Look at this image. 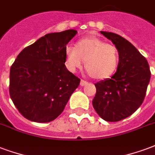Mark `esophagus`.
<instances>
[{
	"instance_id": "obj_1",
	"label": "esophagus",
	"mask_w": 155,
	"mask_h": 155,
	"mask_svg": "<svg viewBox=\"0 0 155 155\" xmlns=\"http://www.w3.org/2000/svg\"><path fill=\"white\" fill-rule=\"evenodd\" d=\"M88 82H86L85 81H84V80H81V86H84V85H86Z\"/></svg>"
}]
</instances>
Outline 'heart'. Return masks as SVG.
Segmentation results:
<instances>
[{"instance_id": "1", "label": "heart", "mask_w": 155, "mask_h": 155, "mask_svg": "<svg viewBox=\"0 0 155 155\" xmlns=\"http://www.w3.org/2000/svg\"><path fill=\"white\" fill-rule=\"evenodd\" d=\"M65 55L70 71L81 68L84 61V68L89 75L99 81L113 76L120 62L119 51L115 46L94 37L83 38L74 47H66Z\"/></svg>"}]
</instances>
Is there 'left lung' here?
<instances>
[{
  "mask_svg": "<svg viewBox=\"0 0 155 155\" xmlns=\"http://www.w3.org/2000/svg\"><path fill=\"white\" fill-rule=\"evenodd\" d=\"M100 33L117 48L120 62L112 77L95 84L92 104L101 118L113 122L127 118L140 107L151 74L147 60L129 41L111 32Z\"/></svg>",
  "mask_w": 155,
  "mask_h": 155,
  "instance_id": "8db88e82",
  "label": "left lung"
}]
</instances>
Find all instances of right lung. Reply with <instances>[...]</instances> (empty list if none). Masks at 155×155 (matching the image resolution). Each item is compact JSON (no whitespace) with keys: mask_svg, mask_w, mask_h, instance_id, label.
<instances>
[{"mask_svg":"<svg viewBox=\"0 0 155 155\" xmlns=\"http://www.w3.org/2000/svg\"><path fill=\"white\" fill-rule=\"evenodd\" d=\"M74 29L44 35L25 48L10 67V95L29 121L45 123L62 113L81 80L66 68V44Z\"/></svg>","mask_w":155,"mask_h":155,"instance_id":"1","label":"right lung"}]
</instances>
